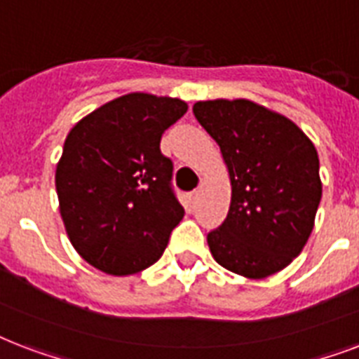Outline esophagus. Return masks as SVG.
<instances>
[{
  "label": "esophagus",
  "mask_w": 359,
  "mask_h": 359,
  "mask_svg": "<svg viewBox=\"0 0 359 359\" xmlns=\"http://www.w3.org/2000/svg\"><path fill=\"white\" fill-rule=\"evenodd\" d=\"M198 194H200L198 189H194V191H191V194H189V198L193 200V202H196V200H198Z\"/></svg>",
  "instance_id": "esophagus-1"
}]
</instances>
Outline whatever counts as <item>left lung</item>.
<instances>
[{
  "instance_id": "8db88e82",
  "label": "left lung",
  "mask_w": 359,
  "mask_h": 359,
  "mask_svg": "<svg viewBox=\"0 0 359 359\" xmlns=\"http://www.w3.org/2000/svg\"><path fill=\"white\" fill-rule=\"evenodd\" d=\"M193 114L219 144L232 183L229 215L208 234L211 255L249 279L277 273L302 252L320 204L313 142L245 99L196 102Z\"/></svg>"
}]
</instances>
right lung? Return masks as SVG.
<instances>
[{"instance_id":"right-lung-1","label":"right lung","mask_w":359,"mask_h":359,"mask_svg":"<svg viewBox=\"0 0 359 359\" xmlns=\"http://www.w3.org/2000/svg\"><path fill=\"white\" fill-rule=\"evenodd\" d=\"M187 104L129 93L102 104L67 135L55 189L69 240L93 268L130 275L165 252L185 215L161 138Z\"/></svg>"}]
</instances>
